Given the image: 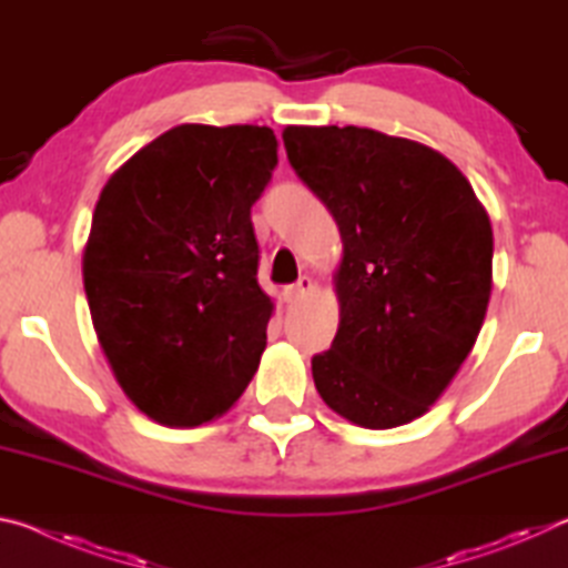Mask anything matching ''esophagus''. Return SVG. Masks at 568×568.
<instances>
[{
  "mask_svg": "<svg viewBox=\"0 0 568 568\" xmlns=\"http://www.w3.org/2000/svg\"><path fill=\"white\" fill-rule=\"evenodd\" d=\"M313 281L311 277H301V281L297 283H293V285H287L285 287V301L287 303H297V301H303L305 295H311L313 293Z\"/></svg>",
  "mask_w": 568,
  "mask_h": 568,
  "instance_id": "esophagus-1",
  "label": "esophagus"
}]
</instances>
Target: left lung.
I'll use <instances>...</instances> for the list:
<instances>
[{
  "mask_svg": "<svg viewBox=\"0 0 568 568\" xmlns=\"http://www.w3.org/2000/svg\"><path fill=\"white\" fill-rule=\"evenodd\" d=\"M287 160L341 230V323L313 358L325 406L396 428L444 396L468 358L494 285V230L454 162L368 128L283 130Z\"/></svg>",
  "mask_w": 568,
  "mask_h": 568,
  "instance_id": "obj_1",
  "label": "left lung"
}]
</instances>
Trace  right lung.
<instances>
[{
	"instance_id": "add662e5",
	"label": "right lung",
	"mask_w": 568,
	"mask_h": 568,
	"mask_svg": "<svg viewBox=\"0 0 568 568\" xmlns=\"http://www.w3.org/2000/svg\"><path fill=\"white\" fill-rule=\"evenodd\" d=\"M277 165L257 124H178L112 172L82 255L94 333L162 426L223 416L253 381L275 311L250 207Z\"/></svg>"
}]
</instances>
